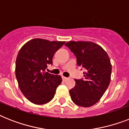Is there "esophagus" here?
Returning a JSON list of instances; mask_svg holds the SVG:
<instances>
[{
	"mask_svg": "<svg viewBox=\"0 0 129 129\" xmlns=\"http://www.w3.org/2000/svg\"><path fill=\"white\" fill-rule=\"evenodd\" d=\"M62 80H63V81H64V82H66V81L68 80V78H66V77L62 76Z\"/></svg>",
	"mask_w": 129,
	"mask_h": 129,
	"instance_id": "34e87169",
	"label": "esophagus"
}]
</instances>
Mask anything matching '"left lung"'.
Returning a JSON list of instances; mask_svg holds the SVG:
<instances>
[{
	"label": "left lung",
	"mask_w": 129,
	"mask_h": 129,
	"mask_svg": "<svg viewBox=\"0 0 129 129\" xmlns=\"http://www.w3.org/2000/svg\"><path fill=\"white\" fill-rule=\"evenodd\" d=\"M65 45L76 55L78 66L86 70L84 78L75 80L76 86L70 90L71 98L78 106H93L110 84L112 66L108 55L91 41H69Z\"/></svg>",
	"instance_id": "obj_1"
}]
</instances>
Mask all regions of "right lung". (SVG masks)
<instances>
[{
	"mask_svg": "<svg viewBox=\"0 0 129 129\" xmlns=\"http://www.w3.org/2000/svg\"><path fill=\"white\" fill-rule=\"evenodd\" d=\"M65 41L33 39L19 50L16 59L15 75L23 95L33 104H44L52 100L62 79L45 72L52 65L55 53Z\"/></svg>",
	"mask_w": 129,
	"mask_h": 129,
	"instance_id": "1",
	"label": "right lung"
}]
</instances>
